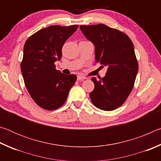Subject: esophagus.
Returning a JSON list of instances; mask_svg holds the SVG:
<instances>
[{
  "instance_id": "obj_1",
  "label": "esophagus",
  "mask_w": 161,
  "mask_h": 161,
  "mask_svg": "<svg viewBox=\"0 0 161 161\" xmlns=\"http://www.w3.org/2000/svg\"><path fill=\"white\" fill-rule=\"evenodd\" d=\"M86 80V77H84V76H81V75L77 76V80L83 81V80Z\"/></svg>"
}]
</instances>
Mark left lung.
I'll list each match as a JSON object with an SVG mask.
<instances>
[{"mask_svg": "<svg viewBox=\"0 0 161 161\" xmlns=\"http://www.w3.org/2000/svg\"><path fill=\"white\" fill-rule=\"evenodd\" d=\"M80 28L94 45L96 62L107 67L105 77L99 80L92 78L94 84L89 94L92 102L103 111L116 109L132 91L138 71L133 42L125 33L103 24Z\"/></svg>", "mask_w": 161, "mask_h": 161, "instance_id": "1", "label": "left lung"}]
</instances>
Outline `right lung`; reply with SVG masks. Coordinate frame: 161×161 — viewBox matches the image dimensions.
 Instances as JSON below:
<instances>
[{
	"label": "right lung",
	"instance_id": "obj_1",
	"mask_svg": "<svg viewBox=\"0 0 161 161\" xmlns=\"http://www.w3.org/2000/svg\"><path fill=\"white\" fill-rule=\"evenodd\" d=\"M77 25H51L40 30L26 40L20 67L25 85L40 107L54 110L64 103L77 76L64 75L54 62L62 57V46L77 31Z\"/></svg>",
	"mask_w": 161,
	"mask_h": 161
}]
</instances>
